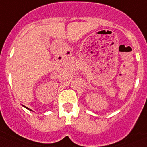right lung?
Returning a JSON list of instances; mask_svg holds the SVG:
<instances>
[{"instance_id": "right-lung-1", "label": "right lung", "mask_w": 147, "mask_h": 147, "mask_svg": "<svg viewBox=\"0 0 147 147\" xmlns=\"http://www.w3.org/2000/svg\"><path fill=\"white\" fill-rule=\"evenodd\" d=\"M23 107H25V108H26V109H28V110H30V111H32V109H29V108H28V107H25V106H24V105H23Z\"/></svg>"}]
</instances>
